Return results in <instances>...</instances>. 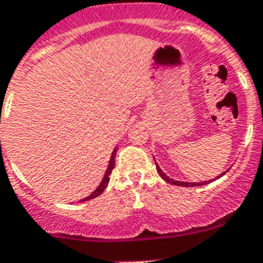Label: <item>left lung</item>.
<instances>
[{"instance_id":"obj_1","label":"left lung","mask_w":263,"mask_h":263,"mask_svg":"<svg viewBox=\"0 0 263 263\" xmlns=\"http://www.w3.org/2000/svg\"><path fill=\"white\" fill-rule=\"evenodd\" d=\"M157 171H158V173H159L160 177H162L163 180L167 181L168 183H172V185H176V186H186V187H190V186H199V185H204V183L212 182V181H213V180H212V181H208V182H181V181H175V180H172V178L168 177V176H165L164 173L162 172V170H160V168L158 167V164H157ZM226 172H228V171H226ZM226 172H223L222 175H220V176H218V177H216V178H220L221 176L225 175Z\"/></svg>"}]
</instances>
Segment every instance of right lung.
<instances>
[{
    "mask_svg": "<svg viewBox=\"0 0 263 263\" xmlns=\"http://www.w3.org/2000/svg\"><path fill=\"white\" fill-rule=\"evenodd\" d=\"M116 154H117V149H114V150H113V154H111V158H110V162H109L108 170H106L105 176H104L103 181H101V183H100V185H99V187L96 189V190L93 191V193L91 194V195H88L87 198H85V199H82V200H81V202H86V200L93 199V198H96V196H99L101 193H103L104 190H105L106 186H108V183H109V178H110V177H109V175H110L111 171H113V168H114V165H116Z\"/></svg>",
    "mask_w": 263,
    "mask_h": 263,
    "instance_id": "add662e5",
    "label": "right lung"
}]
</instances>
